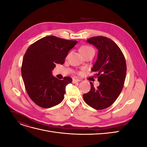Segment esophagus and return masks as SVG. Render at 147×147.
Here are the masks:
<instances>
[{
	"mask_svg": "<svg viewBox=\"0 0 147 147\" xmlns=\"http://www.w3.org/2000/svg\"><path fill=\"white\" fill-rule=\"evenodd\" d=\"M81 80L80 79H75V78H74L73 79V80H72V82L74 83H77V82H80Z\"/></svg>",
	"mask_w": 147,
	"mask_h": 147,
	"instance_id": "obj_1",
	"label": "esophagus"
}]
</instances>
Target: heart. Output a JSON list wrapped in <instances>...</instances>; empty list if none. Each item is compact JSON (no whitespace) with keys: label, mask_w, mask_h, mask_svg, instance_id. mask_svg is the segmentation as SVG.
Masks as SVG:
<instances>
[{"label":"heart","mask_w":147,"mask_h":147,"mask_svg":"<svg viewBox=\"0 0 147 147\" xmlns=\"http://www.w3.org/2000/svg\"><path fill=\"white\" fill-rule=\"evenodd\" d=\"M80 51H81L82 54L84 55V56L86 55L87 54H88V53H91V52H94V48L90 46H88V45H85V46L82 47L80 48Z\"/></svg>","instance_id":"heart-1"}]
</instances>
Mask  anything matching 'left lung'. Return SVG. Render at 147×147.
Wrapping results in <instances>:
<instances>
[{"mask_svg": "<svg viewBox=\"0 0 147 147\" xmlns=\"http://www.w3.org/2000/svg\"><path fill=\"white\" fill-rule=\"evenodd\" d=\"M87 42L98 50L97 59L91 70L96 72L100 84L96 88L90 82V91L83 97L91 107L103 110L112 105L121 92L126 74L125 57L119 47L107 37H92Z\"/></svg>", "mask_w": 147, "mask_h": 147, "instance_id": "8db88e82", "label": "left lung"}]
</instances>
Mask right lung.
<instances>
[{"instance_id":"right-lung-1","label":"right lung","mask_w":147,"mask_h":147,"mask_svg":"<svg viewBox=\"0 0 147 147\" xmlns=\"http://www.w3.org/2000/svg\"><path fill=\"white\" fill-rule=\"evenodd\" d=\"M77 43L48 36L30 45L26 50L21 65L26 90L35 104L50 108L64 99L65 87L72 81L70 77L61 80L53 77L51 70L56 64H63L69 51Z\"/></svg>"}]
</instances>
